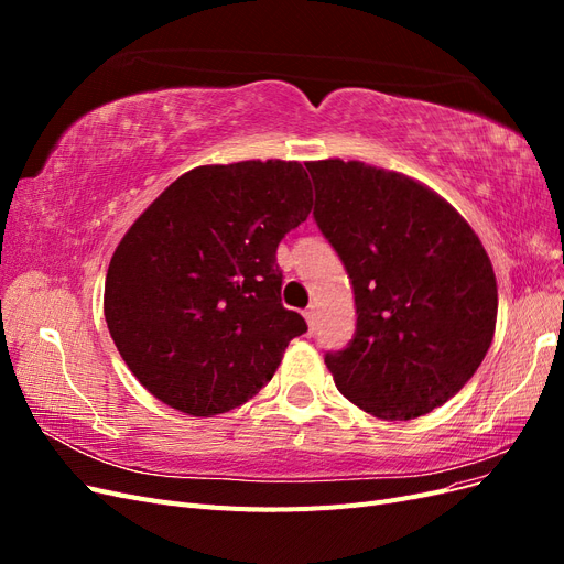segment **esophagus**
Wrapping results in <instances>:
<instances>
[{
    "instance_id": "obj_1",
    "label": "esophagus",
    "mask_w": 564,
    "mask_h": 564,
    "mask_svg": "<svg viewBox=\"0 0 564 564\" xmlns=\"http://www.w3.org/2000/svg\"><path fill=\"white\" fill-rule=\"evenodd\" d=\"M303 317H305V322H308V329L313 332V329H315V324H317V313H315V305H311V308L303 313Z\"/></svg>"
}]
</instances>
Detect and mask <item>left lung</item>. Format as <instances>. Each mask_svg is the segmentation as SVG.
<instances>
[{
  "label": "left lung",
  "mask_w": 564,
  "mask_h": 564,
  "mask_svg": "<svg viewBox=\"0 0 564 564\" xmlns=\"http://www.w3.org/2000/svg\"><path fill=\"white\" fill-rule=\"evenodd\" d=\"M315 224L340 256L357 327L327 352L340 395L386 421L433 412L482 365L497 327L489 256L447 199L365 162H308Z\"/></svg>",
  "instance_id": "obj_1"
}]
</instances>
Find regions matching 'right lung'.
Wrapping results in <instances>:
<instances>
[{
	"label": "right lung",
	"mask_w": 564,
	"mask_h": 564,
	"mask_svg": "<svg viewBox=\"0 0 564 564\" xmlns=\"http://www.w3.org/2000/svg\"><path fill=\"white\" fill-rule=\"evenodd\" d=\"M313 207L303 164H207L176 178L117 245L104 311L145 390L191 416L253 398L308 332L282 305L278 245Z\"/></svg>",
	"instance_id": "right-lung-1"
}]
</instances>
